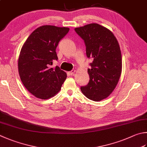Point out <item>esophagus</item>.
I'll list each match as a JSON object with an SVG mask.
<instances>
[{"label": "esophagus", "instance_id": "obj_1", "mask_svg": "<svg viewBox=\"0 0 147 147\" xmlns=\"http://www.w3.org/2000/svg\"><path fill=\"white\" fill-rule=\"evenodd\" d=\"M75 71H76V70H71V71H69L68 72V74L70 75V76H72V75H74V73H75Z\"/></svg>", "mask_w": 147, "mask_h": 147}]
</instances>
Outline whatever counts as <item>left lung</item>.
Returning a JSON list of instances; mask_svg holds the SVG:
<instances>
[{"label": "left lung", "instance_id": "obj_1", "mask_svg": "<svg viewBox=\"0 0 147 147\" xmlns=\"http://www.w3.org/2000/svg\"><path fill=\"white\" fill-rule=\"evenodd\" d=\"M75 31L84 40L88 58L93 59L88 69V84L82 93L93 101L107 98L115 90L121 73V54L117 38L111 31L97 24L77 27Z\"/></svg>", "mask_w": 147, "mask_h": 147}]
</instances>
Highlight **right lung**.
I'll list each match as a JSON object with an SVG mask.
<instances>
[{"mask_svg": "<svg viewBox=\"0 0 147 147\" xmlns=\"http://www.w3.org/2000/svg\"><path fill=\"white\" fill-rule=\"evenodd\" d=\"M69 30L68 27L41 26L30 34L22 47L18 58L19 75L24 86L36 97H52L60 91L67 77L59 66L51 68V65L58 59V43Z\"/></svg>", "mask_w": 147, "mask_h": 147, "instance_id": "obj_1", "label": "right lung"}]
</instances>
